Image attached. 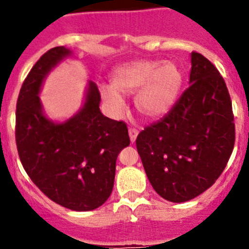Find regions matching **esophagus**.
Masks as SVG:
<instances>
[{
    "label": "esophagus",
    "instance_id": "obj_1",
    "mask_svg": "<svg viewBox=\"0 0 249 249\" xmlns=\"http://www.w3.org/2000/svg\"><path fill=\"white\" fill-rule=\"evenodd\" d=\"M128 136H130L131 142H136V139H137V136H138V131H137L136 128L130 127V128H128Z\"/></svg>",
    "mask_w": 249,
    "mask_h": 249
}]
</instances>
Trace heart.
Instances as JSON below:
<instances>
[{
    "label": "heart",
    "mask_w": 249,
    "mask_h": 249,
    "mask_svg": "<svg viewBox=\"0 0 249 249\" xmlns=\"http://www.w3.org/2000/svg\"><path fill=\"white\" fill-rule=\"evenodd\" d=\"M184 73L174 62L142 59L119 65L111 77V85H101L99 93L113 116L122 115L125 101L122 95H134V107L146 119L165 116L178 99Z\"/></svg>",
    "instance_id": "b5f03b06"
}]
</instances>
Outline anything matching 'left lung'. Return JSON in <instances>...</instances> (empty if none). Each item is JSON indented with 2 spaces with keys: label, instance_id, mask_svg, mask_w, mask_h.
<instances>
[{
  "label": "left lung",
  "instance_id": "obj_1",
  "mask_svg": "<svg viewBox=\"0 0 249 249\" xmlns=\"http://www.w3.org/2000/svg\"><path fill=\"white\" fill-rule=\"evenodd\" d=\"M190 87L160 121L137 137V150L151 185L161 198L185 202L210 188L232 154V102L216 68L191 53Z\"/></svg>",
  "mask_w": 249,
  "mask_h": 249
}]
</instances>
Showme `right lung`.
Masks as SVG:
<instances>
[{"instance_id":"1","label":"right lung","mask_w":249,"mask_h":249,"mask_svg":"<svg viewBox=\"0 0 249 249\" xmlns=\"http://www.w3.org/2000/svg\"><path fill=\"white\" fill-rule=\"evenodd\" d=\"M73 53L56 47L43 55L19 91L16 105V145L25 172L48 198L85 212L102 206L113 188L117 157L130 145L126 124L105 117L101 95L89 81L82 107L55 122L39 98L49 73Z\"/></svg>"}]
</instances>
